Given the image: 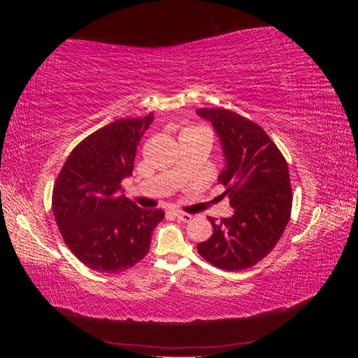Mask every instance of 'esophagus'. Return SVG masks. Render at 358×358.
Returning <instances> with one entry per match:
<instances>
[{"mask_svg": "<svg viewBox=\"0 0 358 358\" xmlns=\"http://www.w3.org/2000/svg\"><path fill=\"white\" fill-rule=\"evenodd\" d=\"M173 215H175L178 220H180V221H183V222H188V221H191V218H192V215L185 213V212H180V210H175V212H173Z\"/></svg>", "mask_w": 358, "mask_h": 358, "instance_id": "1", "label": "esophagus"}]
</instances>
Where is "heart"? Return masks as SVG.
<instances>
[{
  "instance_id": "obj_1",
  "label": "heart",
  "mask_w": 358,
  "mask_h": 358,
  "mask_svg": "<svg viewBox=\"0 0 358 358\" xmlns=\"http://www.w3.org/2000/svg\"><path fill=\"white\" fill-rule=\"evenodd\" d=\"M191 129H194V128H191Z\"/></svg>"
}]
</instances>
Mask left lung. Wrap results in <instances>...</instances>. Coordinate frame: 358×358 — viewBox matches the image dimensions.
Segmentation results:
<instances>
[{
	"instance_id": "8db88e82",
	"label": "left lung",
	"mask_w": 358,
	"mask_h": 358,
	"mask_svg": "<svg viewBox=\"0 0 358 358\" xmlns=\"http://www.w3.org/2000/svg\"><path fill=\"white\" fill-rule=\"evenodd\" d=\"M220 136L227 188L234 215L209 221L213 234L197 245L212 266L234 272L257 264L272 251L289 221L292 194L288 164L264 129L227 109H199Z\"/></svg>"
}]
</instances>
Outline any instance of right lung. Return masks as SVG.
I'll return each mask as SVG.
<instances>
[{"instance_id": "obj_1", "label": "right lung", "mask_w": 358, "mask_h": 358, "mask_svg": "<svg viewBox=\"0 0 358 358\" xmlns=\"http://www.w3.org/2000/svg\"><path fill=\"white\" fill-rule=\"evenodd\" d=\"M155 119L125 117L76 146L53 185L52 209L64 242L78 259L101 273H119L145 258L161 209L138 208L122 194L134 170L137 145Z\"/></svg>"}]
</instances>
